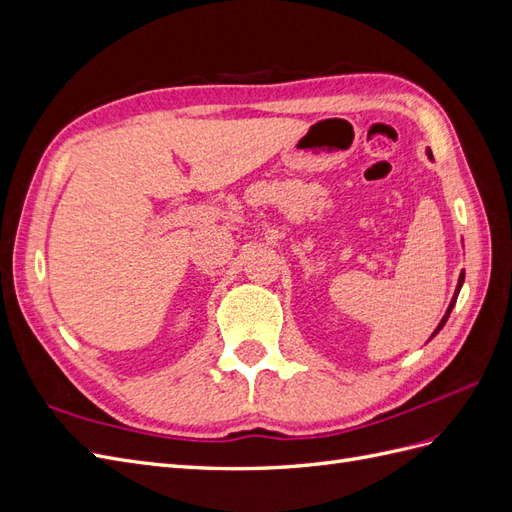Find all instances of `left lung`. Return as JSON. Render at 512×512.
Masks as SVG:
<instances>
[{
    "instance_id": "obj_1",
    "label": "left lung",
    "mask_w": 512,
    "mask_h": 512,
    "mask_svg": "<svg viewBox=\"0 0 512 512\" xmlns=\"http://www.w3.org/2000/svg\"><path fill=\"white\" fill-rule=\"evenodd\" d=\"M427 156L431 158V151H427ZM463 280H466V275H463V271H461V275H459V282H457V290H455V294H453V301H451V305H448V309H446L444 318L440 320V324H438V327H436V331H433V335H431V337H436V335L440 333V329H442L444 324H446L448 316H451V312H453V305H455V301H457V294H459V290H461V286H463Z\"/></svg>"
}]
</instances>
